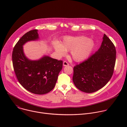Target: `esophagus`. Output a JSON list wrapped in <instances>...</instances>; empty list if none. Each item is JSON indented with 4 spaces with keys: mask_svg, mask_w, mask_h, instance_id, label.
I'll use <instances>...</instances> for the list:
<instances>
[{
    "mask_svg": "<svg viewBox=\"0 0 127 127\" xmlns=\"http://www.w3.org/2000/svg\"><path fill=\"white\" fill-rule=\"evenodd\" d=\"M63 66H68V65H69V63L67 62H66V61H64L63 62Z\"/></svg>",
    "mask_w": 127,
    "mask_h": 127,
    "instance_id": "obj_1",
    "label": "esophagus"
}]
</instances>
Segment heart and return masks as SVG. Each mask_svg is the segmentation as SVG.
<instances>
[{"mask_svg": "<svg viewBox=\"0 0 127 127\" xmlns=\"http://www.w3.org/2000/svg\"><path fill=\"white\" fill-rule=\"evenodd\" d=\"M54 48L60 56L65 55L67 51H71V55L77 62L86 59L93 51L95 43L85 36L65 37L62 44L58 41L54 42Z\"/></svg>", "mask_w": 127, "mask_h": 127, "instance_id": "obj_1", "label": "heart"}]
</instances>
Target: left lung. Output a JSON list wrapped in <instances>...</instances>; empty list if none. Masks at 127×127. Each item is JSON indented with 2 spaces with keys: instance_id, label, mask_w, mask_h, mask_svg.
<instances>
[{
  "instance_id": "1",
  "label": "left lung",
  "mask_w": 127,
  "mask_h": 127,
  "mask_svg": "<svg viewBox=\"0 0 127 127\" xmlns=\"http://www.w3.org/2000/svg\"><path fill=\"white\" fill-rule=\"evenodd\" d=\"M116 60L115 46L104 34L98 50L73 68V81L81 91L92 93L102 88L112 78Z\"/></svg>"
}]
</instances>
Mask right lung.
<instances>
[{"label":"right lung","mask_w":127,"mask_h":127,"mask_svg":"<svg viewBox=\"0 0 127 127\" xmlns=\"http://www.w3.org/2000/svg\"><path fill=\"white\" fill-rule=\"evenodd\" d=\"M37 30L26 33L15 44L12 54L13 69L19 83L29 92L44 95L54 88L63 61L44 56L38 61H31L24 55L23 46L38 39Z\"/></svg>","instance_id":"right-lung-1"}]
</instances>
